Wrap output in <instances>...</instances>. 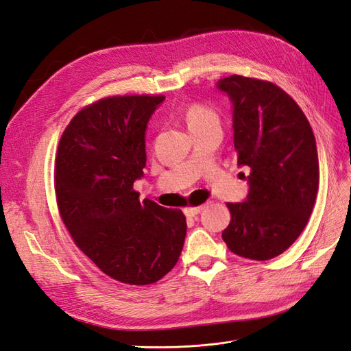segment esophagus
I'll return each instance as SVG.
<instances>
[{
    "mask_svg": "<svg viewBox=\"0 0 351 351\" xmlns=\"http://www.w3.org/2000/svg\"><path fill=\"white\" fill-rule=\"evenodd\" d=\"M202 209H204V206L189 208V209H186V210H184V214H186V217H190V218H193V217H196V215H199V214H200V212H202Z\"/></svg>",
    "mask_w": 351,
    "mask_h": 351,
    "instance_id": "esophagus-1",
    "label": "esophagus"
}]
</instances>
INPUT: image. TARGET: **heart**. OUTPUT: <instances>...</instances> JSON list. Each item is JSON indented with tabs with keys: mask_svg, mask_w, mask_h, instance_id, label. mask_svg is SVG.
Here are the masks:
<instances>
[{
	"mask_svg": "<svg viewBox=\"0 0 351 351\" xmlns=\"http://www.w3.org/2000/svg\"><path fill=\"white\" fill-rule=\"evenodd\" d=\"M183 115L190 132L205 129V127H212V125L219 127L218 114L214 110H210L209 107H205V105L202 104L187 105V107L183 110Z\"/></svg>",
	"mask_w": 351,
	"mask_h": 351,
	"instance_id": "obj_1",
	"label": "heart"
}]
</instances>
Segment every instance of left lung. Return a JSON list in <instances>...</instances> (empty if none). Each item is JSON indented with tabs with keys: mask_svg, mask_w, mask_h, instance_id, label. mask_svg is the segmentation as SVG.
<instances>
[{
	"mask_svg": "<svg viewBox=\"0 0 351 351\" xmlns=\"http://www.w3.org/2000/svg\"><path fill=\"white\" fill-rule=\"evenodd\" d=\"M217 89L232 105V141L239 167H246V199L231 212L222 240L241 258L268 261L300 236L319 186L312 127L299 105L277 84L232 74Z\"/></svg>",
	"mask_w": 351,
	"mask_h": 351,
	"instance_id": "obj_1",
	"label": "left lung"
}]
</instances>
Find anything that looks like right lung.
Here are the masks:
<instances>
[{"instance_id": "obj_1", "label": "right lung", "mask_w": 351, "mask_h": 351, "mask_svg": "<svg viewBox=\"0 0 351 351\" xmlns=\"http://www.w3.org/2000/svg\"><path fill=\"white\" fill-rule=\"evenodd\" d=\"M164 97H112L82 110L61 136L56 164L60 215L77 247L108 277L133 285L161 280L186 237L182 210L145 199L146 129Z\"/></svg>"}]
</instances>
